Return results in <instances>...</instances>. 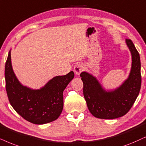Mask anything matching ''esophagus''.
Segmentation results:
<instances>
[{
    "label": "esophagus",
    "instance_id": "34e87169",
    "mask_svg": "<svg viewBox=\"0 0 146 146\" xmlns=\"http://www.w3.org/2000/svg\"><path fill=\"white\" fill-rule=\"evenodd\" d=\"M84 70V66L82 63H77L74 67V71L77 75L80 74Z\"/></svg>",
    "mask_w": 146,
    "mask_h": 146
}]
</instances>
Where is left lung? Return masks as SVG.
Returning <instances> with one entry per match:
<instances>
[{"mask_svg":"<svg viewBox=\"0 0 146 146\" xmlns=\"http://www.w3.org/2000/svg\"><path fill=\"white\" fill-rule=\"evenodd\" d=\"M132 56L129 76L117 90L106 92L94 77L86 72L80 74L84 96L90 112L95 117L113 119L123 117L131 109L139 95L141 84L139 54L130 39H126Z\"/></svg>","mask_w":146,"mask_h":146,"instance_id":"8db88e82","label":"left lung"}]
</instances>
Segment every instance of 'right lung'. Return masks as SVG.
Masks as SVG:
<instances>
[{"mask_svg": "<svg viewBox=\"0 0 146 146\" xmlns=\"http://www.w3.org/2000/svg\"><path fill=\"white\" fill-rule=\"evenodd\" d=\"M6 91L13 108L24 119L37 125L50 123L58 119L63 108V91L74 77L73 71L56 76L40 90L23 86L15 75L11 51L5 63Z\"/></svg>", "mask_w": 146, "mask_h": 146, "instance_id": "obj_1", "label": "right lung"}]
</instances>
